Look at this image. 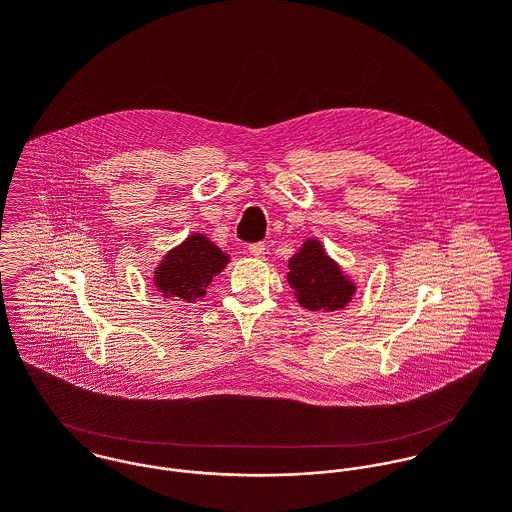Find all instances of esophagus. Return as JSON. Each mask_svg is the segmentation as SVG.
Instances as JSON below:
<instances>
[{
	"label": "esophagus",
	"mask_w": 512,
	"mask_h": 512,
	"mask_svg": "<svg viewBox=\"0 0 512 512\" xmlns=\"http://www.w3.org/2000/svg\"><path fill=\"white\" fill-rule=\"evenodd\" d=\"M248 252L254 256V258H262L266 254V246L262 242H254L248 246Z\"/></svg>",
	"instance_id": "34e87169"
}]
</instances>
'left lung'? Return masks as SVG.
I'll use <instances>...</instances> for the list:
<instances>
[{"instance_id": "left-lung-1", "label": "left lung", "mask_w": 512, "mask_h": 512, "mask_svg": "<svg viewBox=\"0 0 512 512\" xmlns=\"http://www.w3.org/2000/svg\"><path fill=\"white\" fill-rule=\"evenodd\" d=\"M288 282L297 301L309 311L345 307L355 293V286L343 276L317 240H307L290 260Z\"/></svg>"}]
</instances>
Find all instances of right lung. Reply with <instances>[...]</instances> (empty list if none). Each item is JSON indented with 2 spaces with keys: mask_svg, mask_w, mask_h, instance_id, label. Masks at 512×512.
<instances>
[{
  "mask_svg": "<svg viewBox=\"0 0 512 512\" xmlns=\"http://www.w3.org/2000/svg\"><path fill=\"white\" fill-rule=\"evenodd\" d=\"M228 262V256L203 234L189 236L181 246L167 252L163 262L155 270V286L167 299L193 303V299L205 295Z\"/></svg>",
  "mask_w": 512,
  "mask_h": 512,
  "instance_id": "right-lung-1",
  "label": "right lung"
}]
</instances>
